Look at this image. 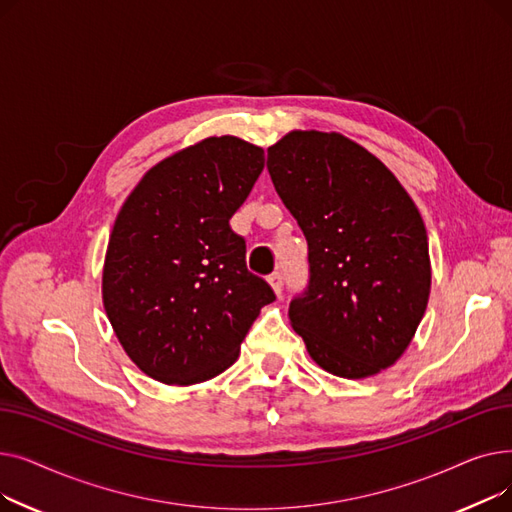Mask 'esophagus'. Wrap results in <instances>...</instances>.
Returning <instances> with one entry per match:
<instances>
[{"label":"esophagus","mask_w":512,"mask_h":512,"mask_svg":"<svg viewBox=\"0 0 512 512\" xmlns=\"http://www.w3.org/2000/svg\"><path fill=\"white\" fill-rule=\"evenodd\" d=\"M267 282H270V286L274 288L276 297H282V288H284V280H282V274H280V272H274L270 278H267Z\"/></svg>","instance_id":"obj_1"}]
</instances>
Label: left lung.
Masks as SVG:
<instances>
[{
	"label": "left lung",
	"mask_w": 512,
	"mask_h": 512,
	"mask_svg": "<svg viewBox=\"0 0 512 512\" xmlns=\"http://www.w3.org/2000/svg\"><path fill=\"white\" fill-rule=\"evenodd\" d=\"M267 170L309 245V288L288 309L309 357L361 380L407 351L432 290L427 232L405 186L340 132L290 130Z\"/></svg>",
	"instance_id": "left-lung-1"
}]
</instances>
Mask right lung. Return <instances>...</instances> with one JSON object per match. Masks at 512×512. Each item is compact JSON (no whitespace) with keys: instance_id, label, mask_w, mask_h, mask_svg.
Returning <instances> with one entry per match:
<instances>
[{"instance_id":"right-lung-1","label":"right lung","mask_w":512,"mask_h":512,"mask_svg":"<svg viewBox=\"0 0 512 512\" xmlns=\"http://www.w3.org/2000/svg\"><path fill=\"white\" fill-rule=\"evenodd\" d=\"M263 164L257 145L207 137L155 164L116 215L103 309L130 361L161 384L193 386L226 371L261 307L276 301L230 228Z\"/></svg>"}]
</instances>
